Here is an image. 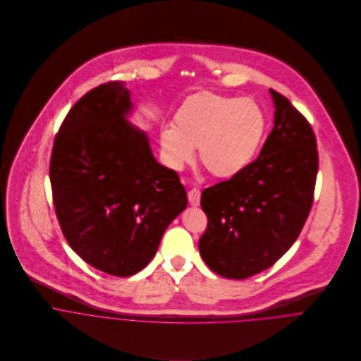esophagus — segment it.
Masks as SVG:
<instances>
[{
  "instance_id": "esophagus-1",
  "label": "esophagus",
  "mask_w": 361,
  "mask_h": 361,
  "mask_svg": "<svg viewBox=\"0 0 361 361\" xmlns=\"http://www.w3.org/2000/svg\"><path fill=\"white\" fill-rule=\"evenodd\" d=\"M188 199H189V203L192 206L197 207L200 204V190L193 188L188 192Z\"/></svg>"
}]
</instances>
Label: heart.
<instances>
[{
  "label": "heart",
  "mask_w": 361,
  "mask_h": 361,
  "mask_svg": "<svg viewBox=\"0 0 361 361\" xmlns=\"http://www.w3.org/2000/svg\"><path fill=\"white\" fill-rule=\"evenodd\" d=\"M265 130V114L255 100L200 92L178 108L173 126L161 130V154L171 169L179 171L199 146L212 175L232 178L253 161Z\"/></svg>",
  "instance_id": "obj_1"
}]
</instances>
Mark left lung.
Wrapping results in <instances>:
<instances>
[{
    "label": "left lung",
    "instance_id": "left-lung-1",
    "mask_svg": "<svg viewBox=\"0 0 361 361\" xmlns=\"http://www.w3.org/2000/svg\"><path fill=\"white\" fill-rule=\"evenodd\" d=\"M269 93L274 128L256 161L202 193L208 225L199 250L214 272L229 279H246L274 265L296 242L312 204L314 132L286 97Z\"/></svg>",
    "mask_w": 361,
    "mask_h": 361
}]
</instances>
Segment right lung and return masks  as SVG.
Segmentation results:
<instances>
[{"instance_id":"right-lung-1","label":"right lung","mask_w":361,"mask_h":361,"mask_svg":"<svg viewBox=\"0 0 361 361\" xmlns=\"http://www.w3.org/2000/svg\"><path fill=\"white\" fill-rule=\"evenodd\" d=\"M125 82L86 93L54 140L50 180L62 233L92 267L115 276L142 271L188 197L175 171L157 162L149 136L129 122Z\"/></svg>"}]
</instances>
